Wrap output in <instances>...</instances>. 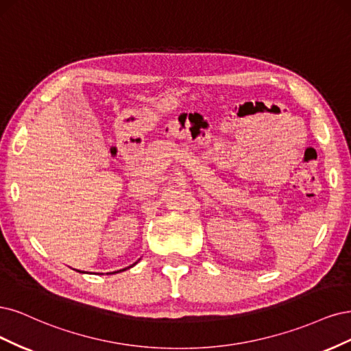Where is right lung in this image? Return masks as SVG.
<instances>
[{
    "instance_id": "add662e5",
    "label": "right lung",
    "mask_w": 351,
    "mask_h": 351,
    "mask_svg": "<svg viewBox=\"0 0 351 351\" xmlns=\"http://www.w3.org/2000/svg\"><path fill=\"white\" fill-rule=\"evenodd\" d=\"M135 264H137V263H135ZM135 264H134V265H135ZM131 267H132V265H131ZM128 268H130V267H128ZM123 269H127V268H123ZM123 269H119V271H123ZM119 271H115V273H119ZM115 273H108V274H115Z\"/></svg>"
}]
</instances>
